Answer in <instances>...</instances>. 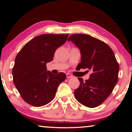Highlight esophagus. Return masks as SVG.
I'll return each mask as SVG.
<instances>
[{
	"label": "esophagus",
	"instance_id": "obj_1",
	"mask_svg": "<svg viewBox=\"0 0 132 132\" xmlns=\"http://www.w3.org/2000/svg\"><path fill=\"white\" fill-rule=\"evenodd\" d=\"M66 77H67V78H71V77H73V76L71 75L70 74H69V73H68V74H66Z\"/></svg>",
	"mask_w": 132,
	"mask_h": 132
}]
</instances>
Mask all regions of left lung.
Segmentation results:
<instances>
[{"label": "left lung", "instance_id": "left-lung-1", "mask_svg": "<svg viewBox=\"0 0 132 132\" xmlns=\"http://www.w3.org/2000/svg\"><path fill=\"white\" fill-rule=\"evenodd\" d=\"M68 41L80 50V69L91 71L86 81L78 78L80 86L74 91L75 97L89 108L99 106L110 95L118 82L119 66L114 53L104 42L87 34H73Z\"/></svg>", "mask_w": 132, "mask_h": 132}]
</instances>
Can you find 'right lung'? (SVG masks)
<instances>
[{"label": "right lung", "instance_id": "obj_1", "mask_svg": "<svg viewBox=\"0 0 132 132\" xmlns=\"http://www.w3.org/2000/svg\"><path fill=\"white\" fill-rule=\"evenodd\" d=\"M69 34H42L30 40L18 53L12 70L13 82L27 103L39 107L54 98L64 81V73L54 75L46 64L52 61L57 49L65 43Z\"/></svg>", "mask_w": 132, "mask_h": 132}]
</instances>
